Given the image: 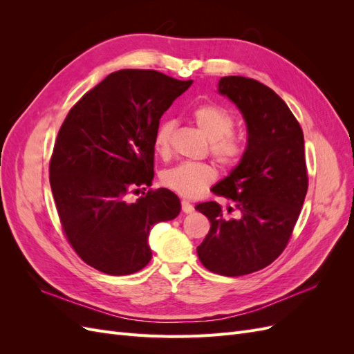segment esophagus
Instances as JSON below:
<instances>
[{
    "label": "esophagus",
    "instance_id": "obj_1",
    "mask_svg": "<svg viewBox=\"0 0 354 354\" xmlns=\"http://www.w3.org/2000/svg\"><path fill=\"white\" fill-rule=\"evenodd\" d=\"M181 209H183V212H186V214H190V212H194V205H192L190 202H187V201H181Z\"/></svg>",
    "mask_w": 354,
    "mask_h": 354
}]
</instances>
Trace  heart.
I'll list each match as a JSON object with an SVG mask.
<instances>
[{
    "label": "heart",
    "mask_w": 354,
    "mask_h": 354,
    "mask_svg": "<svg viewBox=\"0 0 354 354\" xmlns=\"http://www.w3.org/2000/svg\"><path fill=\"white\" fill-rule=\"evenodd\" d=\"M192 121L209 142V153L224 168L236 167L245 155L243 138L233 133L234 116L230 111L217 103H202L192 111ZM176 122L164 120L153 136L156 155L167 158L171 151V136ZM217 178V171L209 164L183 162L164 171L160 183L177 195L194 199L201 196Z\"/></svg>",
    "instance_id": "heart-1"
}]
</instances>
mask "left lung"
Segmentation results:
<instances>
[{"instance_id":"8db88e82","label":"left lung","mask_w":354,"mask_h":354,"mask_svg":"<svg viewBox=\"0 0 354 354\" xmlns=\"http://www.w3.org/2000/svg\"><path fill=\"white\" fill-rule=\"evenodd\" d=\"M220 94L238 106L248 128L239 165L211 190L226 198L198 203L211 227L198 246L201 263L212 273L243 276L279 257L291 239L308 187L304 136L297 118L272 88L245 77H223ZM236 209L240 217L232 219Z\"/></svg>"}]
</instances>
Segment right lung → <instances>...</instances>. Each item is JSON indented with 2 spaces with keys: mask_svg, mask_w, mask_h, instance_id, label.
<instances>
[{
  "mask_svg": "<svg viewBox=\"0 0 354 354\" xmlns=\"http://www.w3.org/2000/svg\"><path fill=\"white\" fill-rule=\"evenodd\" d=\"M192 80L152 69L108 75L73 104L50 159V186L63 233L80 259L106 274H131L151 261L149 233L173 220L180 201L152 185L160 116Z\"/></svg>",
  "mask_w": 354,
  "mask_h": 354,
  "instance_id": "right-lung-1",
  "label": "right lung"
}]
</instances>
